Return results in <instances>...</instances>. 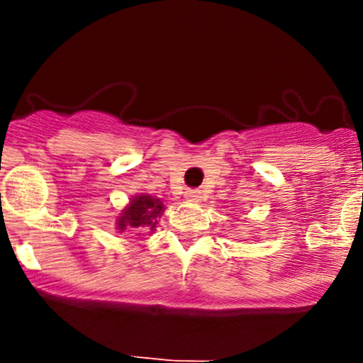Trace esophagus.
Here are the masks:
<instances>
[{
	"mask_svg": "<svg viewBox=\"0 0 363 363\" xmlns=\"http://www.w3.org/2000/svg\"><path fill=\"white\" fill-rule=\"evenodd\" d=\"M184 196H186V200H189V202H200V199H202V195H200L199 189H186Z\"/></svg>",
	"mask_w": 363,
	"mask_h": 363,
	"instance_id": "1",
	"label": "esophagus"
}]
</instances>
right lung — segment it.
Listing matches in <instances>:
<instances>
[{
	"label": "right lung",
	"mask_w": 363,
	"mask_h": 363,
	"mask_svg": "<svg viewBox=\"0 0 363 363\" xmlns=\"http://www.w3.org/2000/svg\"><path fill=\"white\" fill-rule=\"evenodd\" d=\"M163 211L164 205L160 199H152L151 195L133 196L130 203L123 208L121 216H117V230L119 232L144 228L155 230Z\"/></svg>",
	"instance_id": "obj_1"
}]
</instances>
